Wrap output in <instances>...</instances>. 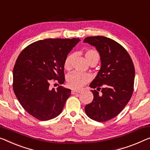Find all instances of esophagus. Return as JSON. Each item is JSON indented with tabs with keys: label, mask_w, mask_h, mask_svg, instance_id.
I'll list each match as a JSON object with an SVG mask.
<instances>
[{
	"label": "esophagus",
	"mask_w": 150,
	"mask_h": 150,
	"mask_svg": "<svg viewBox=\"0 0 150 150\" xmlns=\"http://www.w3.org/2000/svg\"><path fill=\"white\" fill-rule=\"evenodd\" d=\"M80 91H81L79 90H72L71 91V93H72V94H76V93H80Z\"/></svg>",
	"instance_id": "obj_1"
}]
</instances>
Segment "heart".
I'll use <instances>...</instances> for the list:
<instances>
[{"instance_id": "b5f03b06", "label": "heart", "mask_w": 150, "mask_h": 150, "mask_svg": "<svg viewBox=\"0 0 150 150\" xmlns=\"http://www.w3.org/2000/svg\"><path fill=\"white\" fill-rule=\"evenodd\" d=\"M86 59L89 62H91L93 60H97L98 61L100 59V55L96 50H88L85 53ZM73 59V54H69L67 56L64 61V67L67 70H69L71 68L72 62ZM91 80V76L88 73H80L78 71H73L69 73L67 76V82L68 86L71 88L75 89H81L84 85L89 82Z\"/></svg>"}]
</instances>
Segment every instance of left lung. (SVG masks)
<instances>
[{"instance_id":"left-lung-1","label":"left lung","mask_w":150,"mask_h":150,"mask_svg":"<svg viewBox=\"0 0 150 150\" xmlns=\"http://www.w3.org/2000/svg\"><path fill=\"white\" fill-rule=\"evenodd\" d=\"M96 47L100 55L101 68L89 86L93 99L85 107L86 115L98 122H106L123 110L133 92L135 67L123 46L104 36L84 39ZM101 89V93L99 91Z\"/></svg>"}]
</instances>
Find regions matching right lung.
Listing matches in <instances>:
<instances>
[{
    "label": "right lung",
    "instance_id": "add662e5",
    "mask_svg": "<svg viewBox=\"0 0 150 150\" xmlns=\"http://www.w3.org/2000/svg\"><path fill=\"white\" fill-rule=\"evenodd\" d=\"M79 41L78 38L38 40L19 54L13 68V88L19 103L32 117L48 120L61 113L71 91L61 86L65 80L64 61ZM52 82L60 84L56 90L50 88Z\"/></svg>",
    "mask_w": 150,
    "mask_h": 150
}]
</instances>
